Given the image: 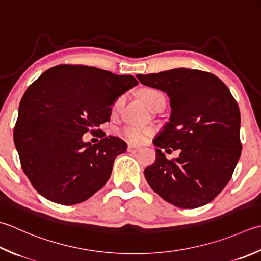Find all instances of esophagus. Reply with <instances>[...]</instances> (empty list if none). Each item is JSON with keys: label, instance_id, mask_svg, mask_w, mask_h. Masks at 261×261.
<instances>
[{"label": "esophagus", "instance_id": "34e87169", "mask_svg": "<svg viewBox=\"0 0 261 261\" xmlns=\"http://www.w3.org/2000/svg\"><path fill=\"white\" fill-rule=\"evenodd\" d=\"M139 150H140V147H138V146H135V145L127 146V151H129V152H137Z\"/></svg>", "mask_w": 261, "mask_h": 261}]
</instances>
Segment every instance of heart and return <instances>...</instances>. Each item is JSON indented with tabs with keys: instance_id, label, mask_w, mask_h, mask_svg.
I'll use <instances>...</instances> for the list:
<instances>
[{
	"instance_id": "1",
	"label": "heart",
	"mask_w": 261,
	"mask_h": 261,
	"mask_svg": "<svg viewBox=\"0 0 261 261\" xmlns=\"http://www.w3.org/2000/svg\"><path fill=\"white\" fill-rule=\"evenodd\" d=\"M140 98L144 103L149 107L150 110L154 109V107L160 104L161 101H165V97L161 91L152 88H146L140 91ZM124 97L121 96L117 98L113 105L111 107V113L115 115L117 112L121 110L122 105H123ZM152 134L150 129H142V127H137V126H126L124 129H122L121 136L126 139L127 141L134 142V144H141L144 142L148 137Z\"/></svg>"
}]
</instances>
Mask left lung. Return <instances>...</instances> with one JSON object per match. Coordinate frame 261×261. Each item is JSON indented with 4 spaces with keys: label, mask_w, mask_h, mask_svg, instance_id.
Returning a JSON list of instances; mask_svg holds the SVG:
<instances>
[{
    "label": "left lung",
    "mask_w": 261,
    "mask_h": 261,
    "mask_svg": "<svg viewBox=\"0 0 261 261\" xmlns=\"http://www.w3.org/2000/svg\"><path fill=\"white\" fill-rule=\"evenodd\" d=\"M145 86L170 97L172 115L154 144L156 161L145 170L152 190L183 209L213 201L233 175L242 151L241 115L227 86L200 70L173 69L138 74ZM161 149L180 150L167 160Z\"/></svg>",
    "instance_id": "1"
}]
</instances>
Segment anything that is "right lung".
Returning a JSON list of instances; mask_svg holds the SVG:
<instances>
[{"mask_svg":"<svg viewBox=\"0 0 261 261\" xmlns=\"http://www.w3.org/2000/svg\"><path fill=\"white\" fill-rule=\"evenodd\" d=\"M137 85L132 75L60 64L28 87L19 105L13 140L22 171L39 195L71 206L105 185L126 144L104 134L91 145L83 136L100 131L99 125L110 121L113 101Z\"/></svg>","mask_w":261,"mask_h":261,"instance_id":"1","label":"right lung"}]
</instances>
